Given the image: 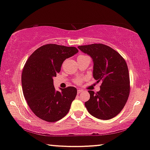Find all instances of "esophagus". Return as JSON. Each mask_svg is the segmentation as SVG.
<instances>
[{
	"mask_svg": "<svg viewBox=\"0 0 150 150\" xmlns=\"http://www.w3.org/2000/svg\"><path fill=\"white\" fill-rule=\"evenodd\" d=\"M83 89H78V93H82V92H83Z\"/></svg>",
	"mask_w": 150,
	"mask_h": 150,
	"instance_id": "34e87169",
	"label": "esophagus"
}]
</instances>
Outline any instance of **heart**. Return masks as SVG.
I'll use <instances>...</instances> for the list:
<instances>
[{
  "label": "heart",
  "mask_w": 150,
  "mask_h": 150,
  "mask_svg": "<svg viewBox=\"0 0 150 150\" xmlns=\"http://www.w3.org/2000/svg\"><path fill=\"white\" fill-rule=\"evenodd\" d=\"M82 56H84V55H81V56H80V57H82ZM83 81V78H81V77L77 78V79H76L74 80V83L76 84H77V85H80V84H81Z\"/></svg>",
  "instance_id": "1"
}]
</instances>
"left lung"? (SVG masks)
I'll list each match as a JSON object with an SVG mask.
<instances>
[{
  "instance_id": "8db88e82",
  "label": "left lung",
  "mask_w": 150,
  "mask_h": 150,
  "mask_svg": "<svg viewBox=\"0 0 150 150\" xmlns=\"http://www.w3.org/2000/svg\"><path fill=\"white\" fill-rule=\"evenodd\" d=\"M93 59V76L101 81L99 91H88L89 100L85 103L88 112L100 120L113 118L124 108L130 91V76L125 59L110 47L93 44L78 47Z\"/></svg>"
}]
</instances>
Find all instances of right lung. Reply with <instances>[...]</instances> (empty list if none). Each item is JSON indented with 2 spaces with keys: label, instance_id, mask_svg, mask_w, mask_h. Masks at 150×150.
Instances as JSON below:
<instances>
[{
  "label": "right lung",
  "instance_id": "1",
  "mask_svg": "<svg viewBox=\"0 0 150 150\" xmlns=\"http://www.w3.org/2000/svg\"><path fill=\"white\" fill-rule=\"evenodd\" d=\"M79 52L76 47L49 44L29 57L22 73L24 98L33 112L48 122L60 120L69 112L77 89L74 87L56 91L53 77L61 71L65 59Z\"/></svg>",
  "mask_w": 150,
  "mask_h": 150
}]
</instances>
